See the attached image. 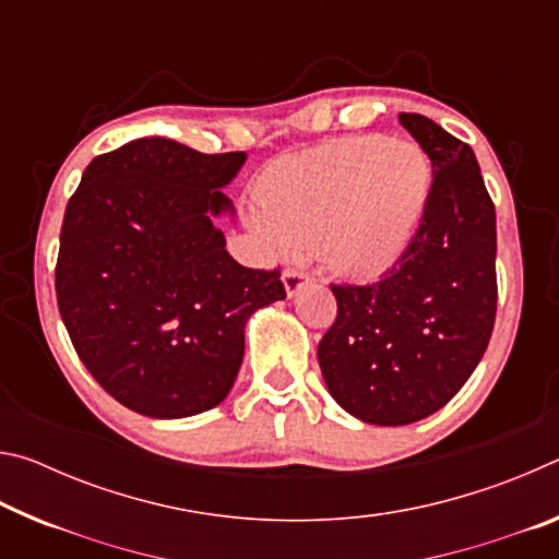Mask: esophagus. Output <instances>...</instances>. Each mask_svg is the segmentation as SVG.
Segmentation results:
<instances>
[{"label": "esophagus", "instance_id": "1", "mask_svg": "<svg viewBox=\"0 0 559 559\" xmlns=\"http://www.w3.org/2000/svg\"><path fill=\"white\" fill-rule=\"evenodd\" d=\"M310 281H313V276H310V273L302 271V269H286V271H283V286H286L288 296H296V293L302 286H308Z\"/></svg>", "mask_w": 559, "mask_h": 559}]
</instances>
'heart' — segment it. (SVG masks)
Instances as JSON below:
<instances>
[{"mask_svg":"<svg viewBox=\"0 0 559 559\" xmlns=\"http://www.w3.org/2000/svg\"><path fill=\"white\" fill-rule=\"evenodd\" d=\"M431 167L419 147L382 138L330 140L273 165L257 226L276 249H323L335 269L370 276L402 257L421 222Z\"/></svg>","mask_w":559,"mask_h":559,"instance_id":"heart-1","label":"heart"}]
</instances>
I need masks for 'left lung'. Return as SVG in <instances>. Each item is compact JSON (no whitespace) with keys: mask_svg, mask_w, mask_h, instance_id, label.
Listing matches in <instances>:
<instances>
[{"mask_svg":"<svg viewBox=\"0 0 559 559\" xmlns=\"http://www.w3.org/2000/svg\"><path fill=\"white\" fill-rule=\"evenodd\" d=\"M431 159L421 222L374 283H330L337 318L318 345L335 402L402 427L441 409L484 357L496 323V206L473 150L437 122L400 112Z\"/></svg>","mask_w":559,"mask_h":559,"instance_id":"1","label":"left lung"}]
</instances>
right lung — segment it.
<instances>
[{
    "label": "right lung",
    "mask_w": 559,
    "mask_h": 559,
    "mask_svg": "<svg viewBox=\"0 0 559 559\" xmlns=\"http://www.w3.org/2000/svg\"><path fill=\"white\" fill-rule=\"evenodd\" d=\"M243 153L140 138L86 167L66 204L56 300L81 362L128 409L179 419L229 394L253 310L286 298L281 269H246L214 216Z\"/></svg>",
    "instance_id": "obj_1"
}]
</instances>
